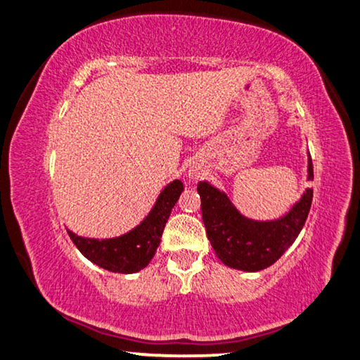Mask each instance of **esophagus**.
<instances>
[{"label": "esophagus", "mask_w": 360, "mask_h": 360, "mask_svg": "<svg viewBox=\"0 0 360 360\" xmlns=\"http://www.w3.org/2000/svg\"><path fill=\"white\" fill-rule=\"evenodd\" d=\"M189 177H191V179H194V181H198V179H199V172H194V171H189Z\"/></svg>", "instance_id": "1"}]
</instances>
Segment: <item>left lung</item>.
I'll list each match as a JSON object with an SVG mask.
<instances>
[{
    "mask_svg": "<svg viewBox=\"0 0 360 360\" xmlns=\"http://www.w3.org/2000/svg\"><path fill=\"white\" fill-rule=\"evenodd\" d=\"M307 179H314L312 159L307 156ZM207 239L222 264L233 269L257 272L274 264L289 249L306 224L312 189L279 219L256 221L240 214L224 191L207 181L198 184Z\"/></svg>",
    "mask_w": 360,
    "mask_h": 360,
    "instance_id": "8db88e82",
    "label": "left lung"
}]
</instances>
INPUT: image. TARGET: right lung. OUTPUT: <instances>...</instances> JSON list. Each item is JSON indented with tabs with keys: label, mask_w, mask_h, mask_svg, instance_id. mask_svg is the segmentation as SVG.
<instances>
[{
	"label": "right lung",
	"mask_w": 360,
	"mask_h": 360,
	"mask_svg": "<svg viewBox=\"0 0 360 360\" xmlns=\"http://www.w3.org/2000/svg\"><path fill=\"white\" fill-rule=\"evenodd\" d=\"M184 186L174 179L158 195L146 217L129 233L109 239L83 238L68 229V234L86 259L103 269L120 274H133L148 266L161 243L162 231Z\"/></svg>",
	"instance_id": "add662e5"
}]
</instances>
